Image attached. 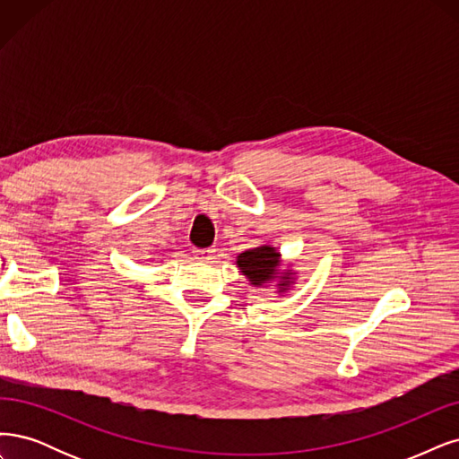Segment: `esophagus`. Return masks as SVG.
Segmentation results:
<instances>
[{"instance_id": "esophagus-1", "label": "esophagus", "mask_w": 459, "mask_h": 459, "mask_svg": "<svg viewBox=\"0 0 459 459\" xmlns=\"http://www.w3.org/2000/svg\"><path fill=\"white\" fill-rule=\"evenodd\" d=\"M195 255H196V259H200V261H212L213 257H215V249L213 247H202V249H195Z\"/></svg>"}]
</instances>
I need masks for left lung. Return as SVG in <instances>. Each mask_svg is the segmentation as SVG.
Segmentation results:
<instances>
[{"instance_id":"8db88e82","label":"left lung","mask_w":459,"mask_h":459,"mask_svg":"<svg viewBox=\"0 0 459 459\" xmlns=\"http://www.w3.org/2000/svg\"><path fill=\"white\" fill-rule=\"evenodd\" d=\"M280 251L273 246H257L246 249L236 257L240 273L247 278V282L255 288L276 282L278 293H286L295 282V273L291 269H280Z\"/></svg>"}]
</instances>
